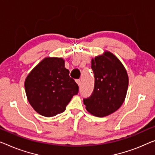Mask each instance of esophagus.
Instances as JSON below:
<instances>
[{"label":"esophagus","mask_w":155,"mask_h":155,"mask_svg":"<svg viewBox=\"0 0 155 155\" xmlns=\"http://www.w3.org/2000/svg\"><path fill=\"white\" fill-rule=\"evenodd\" d=\"M76 82L77 83V84L78 85V86H81V80L80 79L76 80Z\"/></svg>","instance_id":"34e87169"}]
</instances>
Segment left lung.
I'll return each instance as SVG.
<instances>
[{"label":"left lung","mask_w":155,"mask_h":155,"mask_svg":"<svg viewBox=\"0 0 155 155\" xmlns=\"http://www.w3.org/2000/svg\"><path fill=\"white\" fill-rule=\"evenodd\" d=\"M94 77V89L84 99L86 110L97 117H104L117 110L125 99L129 79L121 62L110 52L91 61Z\"/></svg>","instance_id":"8db88e82"}]
</instances>
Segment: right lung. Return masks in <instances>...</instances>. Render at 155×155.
<instances>
[{
  "label": "right lung",
  "mask_w": 155,
  "mask_h": 155,
  "mask_svg": "<svg viewBox=\"0 0 155 155\" xmlns=\"http://www.w3.org/2000/svg\"><path fill=\"white\" fill-rule=\"evenodd\" d=\"M63 58H46L28 76L25 89L35 110L45 117L64 111L71 99L78 92V85L69 75Z\"/></svg>",
  "instance_id": "1"
}]
</instances>
